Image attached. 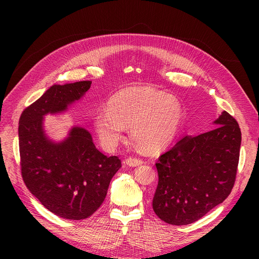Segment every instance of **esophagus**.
I'll return each mask as SVG.
<instances>
[{
	"label": "esophagus",
	"mask_w": 259,
	"mask_h": 259,
	"mask_svg": "<svg viewBox=\"0 0 259 259\" xmlns=\"http://www.w3.org/2000/svg\"><path fill=\"white\" fill-rule=\"evenodd\" d=\"M125 162L127 165L129 166H132V167H137V166H140L143 164V160L141 158H138V157H128Z\"/></svg>",
	"instance_id": "34e87169"
}]
</instances>
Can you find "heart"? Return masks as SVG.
I'll list each match as a JSON object with an SVG mask.
<instances>
[{"instance_id":"1","label":"heart","mask_w":259,"mask_h":259,"mask_svg":"<svg viewBox=\"0 0 259 259\" xmlns=\"http://www.w3.org/2000/svg\"><path fill=\"white\" fill-rule=\"evenodd\" d=\"M181 102L151 86H131L115 92L93 118L101 143L113 148L131 126V138L140 150L158 152L168 147L182 124Z\"/></svg>"}]
</instances>
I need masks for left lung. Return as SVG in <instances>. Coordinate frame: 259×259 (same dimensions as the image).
<instances>
[{
	"label": "left lung",
	"instance_id": "left-lung-1",
	"mask_svg": "<svg viewBox=\"0 0 259 259\" xmlns=\"http://www.w3.org/2000/svg\"><path fill=\"white\" fill-rule=\"evenodd\" d=\"M210 131L185 137L155 164L158 184L152 207L167 224L198 221L231 193L235 183L241 132L224 111Z\"/></svg>",
	"mask_w": 259,
	"mask_h": 259
}]
</instances>
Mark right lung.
Here are the masks:
<instances>
[{
    "label": "right lung",
    "instance_id": "obj_1",
    "mask_svg": "<svg viewBox=\"0 0 259 259\" xmlns=\"http://www.w3.org/2000/svg\"><path fill=\"white\" fill-rule=\"evenodd\" d=\"M91 83L51 86L25 109L19 121L23 181L46 209L66 220H85L97 211L121 167L117 156H106L95 148L84 128L73 127L61 143L50 141L44 131V115L66 111Z\"/></svg>",
    "mask_w": 259,
    "mask_h": 259
}]
</instances>
